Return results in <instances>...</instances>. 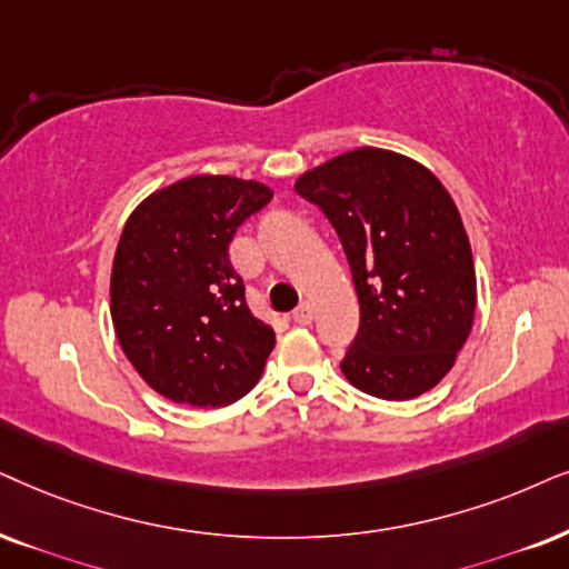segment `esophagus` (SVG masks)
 Masks as SVG:
<instances>
[{
    "label": "esophagus",
    "mask_w": 569,
    "mask_h": 569,
    "mask_svg": "<svg viewBox=\"0 0 569 569\" xmlns=\"http://www.w3.org/2000/svg\"><path fill=\"white\" fill-rule=\"evenodd\" d=\"M293 322H297V326H309V322H312V307L307 305V301H301V305L293 309Z\"/></svg>",
    "instance_id": "34e87169"
}]
</instances>
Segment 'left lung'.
Instances as JSON below:
<instances>
[{
	"label": "left lung",
	"mask_w": 569,
	"mask_h": 569,
	"mask_svg": "<svg viewBox=\"0 0 569 569\" xmlns=\"http://www.w3.org/2000/svg\"><path fill=\"white\" fill-rule=\"evenodd\" d=\"M297 193L336 228L359 299L341 362L351 386L405 401L455 368L476 318V264L457 204L420 162L388 149L338 154Z\"/></svg>",
	"instance_id": "obj_1"
}]
</instances>
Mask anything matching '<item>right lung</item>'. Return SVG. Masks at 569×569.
Wrapping results in <instances>:
<instances>
[{
    "label": "right lung",
    "mask_w": 569,
    "mask_h": 569,
    "mask_svg": "<svg viewBox=\"0 0 569 569\" xmlns=\"http://www.w3.org/2000/svg\"><path fill=\"white\" fill-rule=\"evenodd\" d=\"M270 199L264 183L191 176L154 191L128 218L110 312L126 357L164 399L226 407L260 380L276 333L247 307L228 243Z\"/></svg>",
    "instance_id": "right-lung-1"
}]
</instances>
